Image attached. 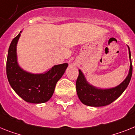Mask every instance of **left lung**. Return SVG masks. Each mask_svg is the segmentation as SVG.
<instances>
[{
	"mask_svg": "<svg viewBox=\"0 0 135 135\" xmlns=\"http://www.w3.org/2000/svg\"><path fill=\"white\" fill-rule=\"evenodd\" d=\"M127 46L130 59V69L125 80L116 86L108 89L97 88L90 84L87 81L82 71L79 69V76L76 81V91L78 97L82 104L93 107L107 106L116 100L126 89L132 74L131 50L128 45Z\"/></svg>",
	"mask_w": 135,
	"mask_h": 135,
	"instance_id": "obj_1",
	"label": "left lung"
}]
</instances>
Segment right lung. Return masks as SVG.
Listing matches in <instances>:
<instances>
[{"label":"right lung","instance_id":"1","mask_svg":"<svg viewBox=\"0 0 135 135\" xmlns=\"http://www.w3.org/2000/svg\"><path fill=\"white\" fill-rule=\"evenodd\" d=\"M22 31L13 38L8 50L6 66L8 81L17 95L27 102H46L51 98L55 85L69 64L54 65L42 73H32L24 70L19 65L17 57V45Z\"/></svg>","mask_w":135,"mask_h":135}]
</instances>
